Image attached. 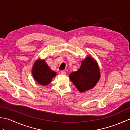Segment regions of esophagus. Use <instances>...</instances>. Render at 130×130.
<instances>
[{"instance_id": "34e87169", "label": "esophagus", "mask_w": 130, "mask_h": 130, "mask_svg": "<svg viewBox=\"0 0 130 130\" xmlns=\"http://www.w3.org/2000/svg\"><path fill=\"white\" fill-rule=\"evenodd\" d=\"M60 73L62 74V75H65L66 74V72L65 71H63V70H62V71H60Z\"/></svg>"}]
</instances>
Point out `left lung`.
Here are the masks:
<instances>
[{
    "instance_id": "1",
    "label": "left lung",
    "mask_w": 130,
    "mask_h": 130,
    "mask_svg": "<svg viewBox=\"0 0 130 130\" xmlns=\"http://www.w3.org/2000/svg\"><path fill=\"white\" fill-rule=\"evenodd\" d=\"M71 81L79 92H84L92 89L100 78V71L97 63L92 57L82 61L78 70L69 74Z\"/></svg>"
}]
</instances>
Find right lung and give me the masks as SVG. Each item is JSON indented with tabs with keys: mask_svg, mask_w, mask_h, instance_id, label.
<instances>
[{
	"mask_svg": "<svg viewBox=\"0 0 130 130\" xmlns=\"http://www.w3.org/2000/svg\"><path fill=\"white\" fill-rule=\"evenodd\" d=\"M33 76L40 84L46 85L51 82L56 73L52 71L45 60H37L32 69Z\"/></svg>",
	"mask_w": 130,
	"mask_h": 130,
	"instance_id": "right-lung-1",
	"label": "right lung"
}]
</instances>
